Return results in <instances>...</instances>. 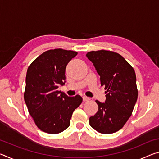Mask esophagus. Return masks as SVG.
I'll return each instance as SVG.
<instances>
[{
  "mask_svg": "<svg viewBox=\"0 0 159 159\" xmlns=\"http://www.w3.org/2000/svg\"><path fill=\"white\" fill-rule=\"evenodd\" d=\"M90 98H88V97H86V96H83V102H88V101H89L90 100Z\"/></svg>",
  "mask_w": 159,
  "mask_h": 159,
  "instance_id": "34e87169",
  "label": "esophagus"
}]
</instances>
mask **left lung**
<instances>
[{
    "instance_id": "1",
    "label": "left lung",
    "mask_w": 159,
    "mask_h": 159,
    "mask_svg": "<svg viewBox=\"0 0 159 159\" xmlns=\"http://www.w3.org/2000/svg\"><path fill=\"white\" fill-rule=\"evenodd\" d=\"M106 90L104 103L96 100L98 111L90 117L91 127L99 133L111 134L121 129L133 113L138 99L136 75L130 64L118 53L109 50L87 53Z\"/></svg>"
}]
</instances>
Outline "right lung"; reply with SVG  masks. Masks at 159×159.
Instances as JSON below:
<instances>
[{"label": "right lung", "mask_w": 159, "mask_h": 159, "mask_svg": "<svg viewBox=\"0 0 159 159\" xmlns=\"http://www.w3.org/2000/svg\"><path fill=\"white\" fill-rule=\"evenodd\" d=\"M77 54L61 48L49 50L28 67L24 98L36 126L45 133L66 130L74 111L82 103L80 95L69 97L57 90L65 84L66 67Z\"/></svg>", "instance_id": "add662e5"}]
</instances>
